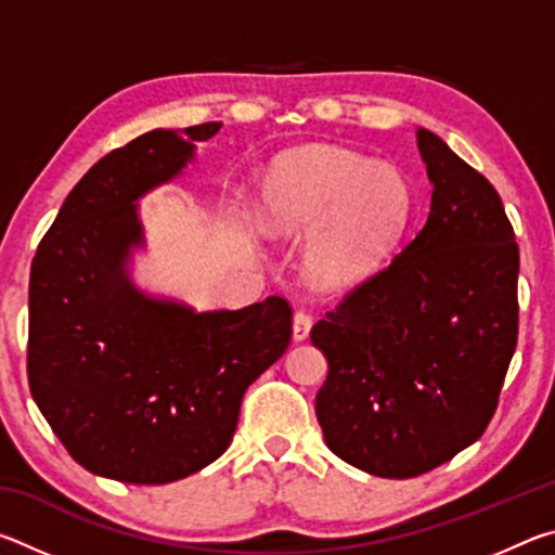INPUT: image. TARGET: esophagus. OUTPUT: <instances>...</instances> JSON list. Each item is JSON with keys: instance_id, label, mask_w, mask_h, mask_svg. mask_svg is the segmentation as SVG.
Returning a JSON list of instances; mask_svg holds the SVG:
<instances>
[{"instance_id": "obj_1", "label": "esophagus", "mask_w": 555, "mask_h": 555, "mask_svg": "<svg viewBox=\"0 0 555 555\" xmlns=\"http://www.w3.org/2000/svg\"><path fill=\"white\" fill-rule=\"evenodd\" d=\"M311 325H313V318L306 311H298L294 315V325H291V337H294V343H304L308 333H311Z\"/></svg>"}]
</instances>
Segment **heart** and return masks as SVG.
<instances>
[{
  "instance_id": "1",
  "label": "heart",
  "mask_w": 555,
  "mask_h": 555,
  "mask_svg": "<svg viewBox=\"0 0 555 555\" xmlns=\"http://www.w3.org/2000/svg\"><path fill=\"white\" fill-rule=\"evenodd\" d=\"M411 212L397 168L335 146L279 156L261 183V222L276 237H306L304 264L323 288L362 284L391 255Z\"/></svg>"
}]
</instances>
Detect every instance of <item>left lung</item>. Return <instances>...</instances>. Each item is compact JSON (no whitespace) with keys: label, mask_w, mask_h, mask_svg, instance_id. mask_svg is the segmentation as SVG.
Wrapping results in <instances>:
<instances>
[{"label":"left lung","mask_w":555,"mask_h":555,"mask_svg":"<svg viewBox=\"0 0 555 555\" xmlns=\"http://www.w3.org/2000/svg\"><path fill=\"white\" fill-rule=\"evenodd\" d=\"M416 139L434 185L424 228L311 331L327 360L325 446L391 480L485 434L519 333V244L500 193L434 131Z\"/></svg>","instance_id":"obj_1"}]
</instances>
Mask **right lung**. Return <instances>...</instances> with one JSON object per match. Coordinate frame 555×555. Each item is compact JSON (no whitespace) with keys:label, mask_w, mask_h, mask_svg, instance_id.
<instances>
[{"label":"right lung","mask_w":555,"mask_h":555,"mask_svg":"<svg viewBox=\"0 0 555 555\" xmlns=\"http://www.w3.org/2000/svg\"><path fill=\"white\" fill-rule=\"evenodd\" d=\"M220 121L154 129L80 178L39 244L29 281V387L73 460L92 475L166 485L228 450L244 391L291 343V308L269 296L195 311L139 288V201L195 162Z\"/></svg>","instance_id":"obj_1"}]
</instances>
